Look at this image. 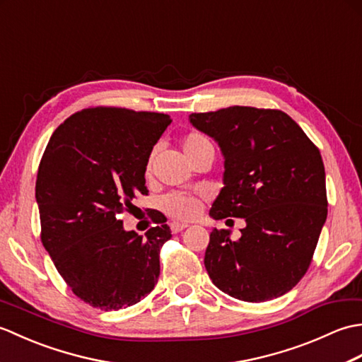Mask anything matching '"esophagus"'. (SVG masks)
Segmentation results:
<instances>
[{
  "label": "esophagus",
  "instance_id": "obj_1",
  "mask_svg": "<svg viewBox=\"0 0 362 362\" xmlns=\"http://www.w3.org/2000/svg\"><path fill=\"white\" fill-rule=\"evenodd\" d=\"M188 226L182 224V222H171V232L173 233H179L182 230H185Z\"/></svg>",
  "mask_w": 362,
  "mask_h": 362
}]
</instances>
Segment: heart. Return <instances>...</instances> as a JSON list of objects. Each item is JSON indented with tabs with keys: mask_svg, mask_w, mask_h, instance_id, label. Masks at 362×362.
Segmentation results:
<instances>
[{
	"mask_svg": "<svg viewBox=\"0 0 362 362\" xmlns=\"http://www.w3.org/2000/svg\"><path fill=\"white\" fill-rule=\"evenodd\" d=\"M206 146H213L210 138L202 132H189L182 140V148L188 160L193 158L199 151ZM151 165V161H149ZM161 206L169 216L177 221H191L194 219L202 210L201 197L191 193H171L163 197Z\"/></svg>",
	"mask_w": 362,
	"mask_h": 362,
	"instance_id": "obj_1",
	"label": "heart"
}]
</instances>
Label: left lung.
I'll use <instances>...</instances> for the list:
<instances>
[{"mask_svg": "<svg viewBox=\"0 0 362 362\" xmlns=\"http://www.w3.org/2000/svg\"><path fill=\"white\" fill-rule=\"evenodd\" d=\"M189 121L226 158V187L210 216L245 221L236 241L226 228L210 233L204 263L211 281L252 303L286 294L308 271L327 219L320 151L281 110L233 105Z\"/></svg>", "mask_w": 362, "mask_h": 362, "instance_id": "obj_1", "label": "left lung"}]
</instances>
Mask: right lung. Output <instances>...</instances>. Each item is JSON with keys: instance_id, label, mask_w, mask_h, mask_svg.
Returning <instances> with one entry per match:
<instances>
[{"instance_id": "obj_1", "label": "right lung", "mask_w": 362, "mask_h": 362, "mask_svg": "<svg viewBox=\"0 0 362 362\" xmlns=\"http://www.w3.org/2000/svg\"><path fill=\"white\" fill-rule=\"evenodd\" d=\"M165 113L90 107L54 130L38 165L35 199L42 244L83 302L103 311L144 298L157 284L160 249L171 230L156 210L144 236L122 228L119 214L148 196L146 166L171 124Z\"/></svg>"}]
</instances>
